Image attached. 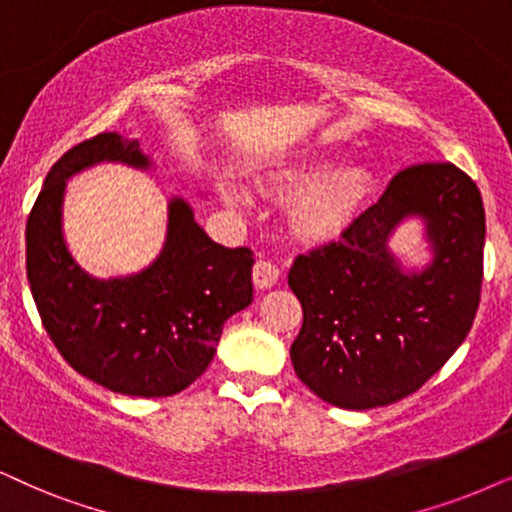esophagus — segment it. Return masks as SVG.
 <instances>
[{"label":"esophagus","mask_w":512,"mask_h":512,"mask_svg":"<svg viewBox=\"0 0 512 512\" xmlns=\"http://www.w3.org/2000/svg\"><path fill=\"white\" fill-rule=\"evenodd\" d=\"M278 278H281V271H278L276 264L267 260H257L255 267H252V281H255L257 288H271L276 286Z\"/></svg>","instance_id":"obj_1"}]
</instances>
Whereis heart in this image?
<instances>
[{"instance_id":"heart-1","label":"heart","mask_w":512,"mask_h":512,"mask_svg":"<svg viewBox=\"0 0 512 512\" xmlns=\"http://www.w3.org/2000/svg\"><path fill=\"white\" fill-rule=\"evenodd\" d=\"M321 160L288 165L276 177L281 191L300 193L293 208V224L304 238H331L357 217L373 191V174L366 165H342L327 172ZM243 203L238 196H231Z\"/></svg>"}]
</instances>
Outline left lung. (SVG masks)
Here are the masks:
<instances>
[{"label": "left lung", "instance_id": "1", "mask_svg": "<svg viewBox=\"0 0 512 512\" xmlns=\"http://www.w3.org/2000/svg\"><path fill=\"white\" fill-rule=\"evenodd\" d=\"M420 214L436 262L406 277L386 252L401 218ZM484 274V208L477 184L451 163L394 174L375 205L338 241L304 252L288 274L302 304L290 347L297 378L349 411L409 397L470 333Z\"/></svg>", "mask_w": 512, "mask_h": 512}]
</instances>
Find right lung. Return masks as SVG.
<instances>
[{
	"instance_id": "add662e5",
	"label": "right lung",
	"mask_w": 512,
	"mask_h": 512,
	"mask_svg": "<svg viewBox=\"0 0 512 512\" xmlns=\"http://www.w3.org/2000/svg\"><path fill=\"white\" fill-rule=\"evenodd\" d=\"M118 160L146 167L137 139L101 132L51 167L25 226V269L42 326L84 378L129 397H170L203 375L229 316L252 302L248 248H224L170 203L163 255L129 278L96 281L63 243L61 200L70 174Z\"/></svg>"
}]
</instances>
